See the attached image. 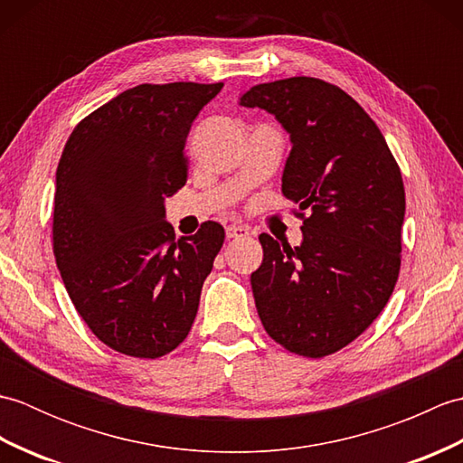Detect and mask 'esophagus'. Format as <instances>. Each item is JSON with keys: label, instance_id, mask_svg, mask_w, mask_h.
I'll return each instance as SVG.
<instances>
[{"label": "esophagus", "instance_id": "obj_1", "mask_svg": "<svg viewBox=\"0 0 463 463\" xmlns=\"http://www.w3.org/2000/svg\"><path fill=\"white\" fill-rule=\"evenodd\" d=\"M247 234H249V229H247V226H242V224L226 226V239H229V241L242 239V237H247Z\"/></svg>", "mask_w": 463, "mask_h": 463}]
</instances>
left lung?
<instances>
[{"label": "left lung", "instance_id": "obj_1", "mask_svg": "<svg viewBox=\"0 0 463 463\" xmlns=\"http://www.w3.org/2000/svg\"><path fill=\"white\" fill-rule=\"evenodd\" d=\"M241 105L267 109L290 133L282 194L298 204L304 234L294 249L259 237L264 259L250 277L259 317L282 348L324 358L356 340L394 292L406 213L400 166L338 85L288 77L250 87Z\"/></svg>", "mask_w": 463, "mask_h": 463}]
</instances>
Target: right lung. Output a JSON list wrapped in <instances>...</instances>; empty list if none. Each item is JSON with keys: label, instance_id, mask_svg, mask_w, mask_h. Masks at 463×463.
I'll return each instance as SVG.
<instances>
[{"label": "right lung", "instance_id": "right-lung-1", "mask_svg": "<svg viewBox=\"0 0 463 463\" xmlns=\"http://www.w3.org/2000/svg\"><path fill=\"white\" fill-rule=\"evenodd\" d=\"M222 83H143L77 123L55 176L53 254L75 310L107 346L161 358L191 332L224 242L206 221L175 239L165 199L184 186V141Z\"/></svg>", "mask_w": 463, "mask_h": 463}]
</instances>
